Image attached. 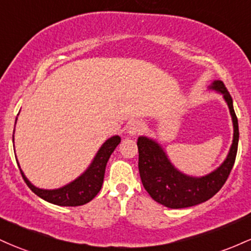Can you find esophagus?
I'll return each mask as SVG.
<instances>
[{
    "label": "esophagus",
    "mask_w": 251,
    "mask_h": 251,
    "mask_svg": "<svg viewBox=\"0 0 251 251\" xmlns=\"http://www.w3.org/2000/svg\"><path fill=\"white\" fill-rule=\"evenodd\" d=\"M144 128H145L144 124L140 123V121H133V123H131L130 125H128L127 133L130 134L131 137L138 136L139 133H142V132L144 131Z\"/></svg>",
    "instance_id": "34e87169"
}]
</instances>
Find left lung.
Returning a JSON list of instances; mask_svg holds the SVG:
<instances>
[{"mask_svg":"<svg viewBox=\"0 0 251 251\" xmlns=\"http://www.w3.org/2000/svg\"><path fill=\"white\" fill-rule=\"evenodd\" d=\"M210 90L219 93L226 102L233 125V139L226 158L220 166L203 176H191L180 172L170 162L164 149L155 139L140 136L137 140L139 151V174L142 183L155 201L169 208H186L207 201L219 192L235 164L238 147V120L232 98L219 79L212 82Z\"/></svg>","mask_w":251,"mask_h":251,"instance_id":"obj_1","label":"left lung"}]
</instances>
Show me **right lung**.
<instances>
[{
	"label": "right lung",
	"mask_w": 251,
	"mask_h": 251,
	"mask_svg": "<svg viewBox=\"0 0 251 251\" xmlns=\"http://www.w3.org/2000/svg\"><path fill=\"white\" fill-rule=\"evenodd\" d=\"M120 140L121 138L119 136H113L107 139L101 145V148L99 149L95 157L93 158L92 163L85 169V172L82 173L75 180L65 184V186L60 187V188H38L26 177L20 166H19V168H20L21 175H23L27 186L31 188V191L34 194H37L38 197L44 199L45 201L58 206H81L94 199L96 194L100 192L103 183L107 162H108L109 157H111L113 151L115 150V148L119 145Z\"/></svg>",
	"instance_id": "right-lung-1"
}]
</instances>
